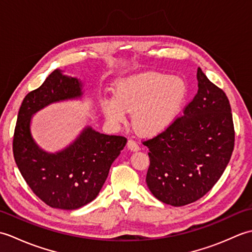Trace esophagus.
Wrapping results in <instances>:
<instances>
[{
  "label": "esophagus",
  "mask_w": 252,
  "mask_h": 252,
  "mask_svg": "<svg viewBox=\"0 0 252 252\" xmlns=\"http://www.w3.org/2000/svg\"><path fill=\"white\" fill-rule=\"evenodd\" d=\"M127 148L131 149L132 152H136V151H138V149H140V146H138V144L135 141L129 140V141H127Z\"/></svg>",
  "instance_id": "34e87169"
}]
</instances>
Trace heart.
<instances>
[{
	"label": "heart",
	"mask_w": 252,
	"mask_h": 252,
	"mask_svg": "<svg viewBox=\"0 0 252 252\" xmlns=\"http://www.w3.org/2000/svg\"><path fill=\"white\" fill-rule=\"evenodd\" d=\"M189 93L181 77L165 73H145L122 81L117 96L101 101V109L108 120L125 122L127 111L134 112L136 129L146 135L165 131L178 119Z\"/></svg>",
	"instance_id": "heart-1"
}]
</instances>
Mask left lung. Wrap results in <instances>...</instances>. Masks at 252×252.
Masks as SVG:
<instances>
[{
	"label": "left lung",
	"instance_id": "8db88e82",
	"mask_svg": "<svg viewBox=\"0 0 252 252\" xmlns=\"http://www.w3.org/2000/svg\"><path fill=\"white\" fill-rule=\"evenodd\" d=\"M197 80L198 92L184 115L143 143L151 160L148 189L158 200L174 207L205 196L221 178L234 149L233 116L226 94L200 68Z\"/></svg>",
	"mask_w": 252,
	"mask_h": 252
}]
</instances>
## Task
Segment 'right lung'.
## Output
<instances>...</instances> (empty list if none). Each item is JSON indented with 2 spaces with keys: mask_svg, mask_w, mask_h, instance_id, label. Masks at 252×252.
I'll list each match as a JSON object with an SVG mask.
<instances>
[{
  "mask_svg": "<svg viewBox=\"0 0 252 252\" xmlns=\"http://www.w3.org/2000/svg\"><path fill=\"white\" fill-rule=\"evenodd\" d=\"M82 94L81 81L56 69L26 95L18 111L13 138L16 164L32 191L52 208L76 210L94 200L126 144L125 136L101 134L87 126L61 152L50 154L36 145L30 132L32 116L52 103Z\"/></svg>",
  "mask_w": 252,
  "mask_h": 252,
  "instance_id": "obj_1",
  "label": "right lung"
}]
</instances>
